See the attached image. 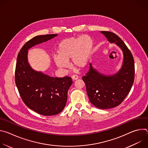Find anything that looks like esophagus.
Here are the masks:
<instances>
[{
    "mask_svg": "<svg viewBox=\"0 0 148 148\" xmlns=\"http://www.w3.org/2000/svg\"><path fill=\"white\" fill-rule=\"evenodd\" d=\"M72 78H73V79H74V80H76V79H77L78 78V76L77 75H73L72 76Z\"/></svg>",
    "mask_w": 148,
    "mask_h": 148,
    "instance_id": "obj_1",
    "label": "esophagus"
}]
</instances>
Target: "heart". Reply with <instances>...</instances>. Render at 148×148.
Instances as JSON below:
<instances>
[{"label":"heart","instance_id":"heart-1","mask_svg":"<svg viewBox=\"0 0 148 148\" xmlns=\"http://www.w3.org/2000/svg\"><path fill=\"white\" fill-rule=\"evenodd\" d=\"M93 45L92 38L87 35L62 40L57 49V56L54 58L55 64L60 69H67L68 62L71 60L74 67L84 68L88 62Z\"/></svg>","mask_w":148,"mask_h":148}]
</instances>
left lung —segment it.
Listing matches in <instances>:
<instances>
[{
	"instance_id": "8db88e82",
	"label": "left lung",
	"mask_w": 148,
	"mask_h": 148,
	"mask_svg": "<svg viewBox=\"0 0 148 148\" xmlns=\"http://www.w3.org/2000/svg\"><path fill=\"white\" fill-rule=\"evenodd\" d=\"M101 33L122 50V66L115 74L105 75L94 69L91 63L88 72L82 78L91 103L99 109H110L118 106L129 94L134 81L135 64L131 51L120 37L110 32Z\"/></svg>"
}]
</instances>
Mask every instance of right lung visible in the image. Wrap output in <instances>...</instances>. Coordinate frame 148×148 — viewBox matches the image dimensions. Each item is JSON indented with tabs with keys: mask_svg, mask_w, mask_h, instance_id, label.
<instances>
[{
	"mask_svg": "<svg viewBox=\"0 0 148 148\" xmlns=\"http://www.w3.org/2000/svg\"><path fill=\"white\" fill-rule=\"evenodd\" d=\"M57 35L37 36L26 42L18 54L16 66V85L23 101L30 109L45 116L58 114L64 110L73 81L68 76L52 77L35 71L29 64L27 53L31 47Z\"/></svg>",
	"mask_w": 148,
	"mask_h": 148,
	"instance_id": "1",
	"label": "right lung"
}]
</instances>
